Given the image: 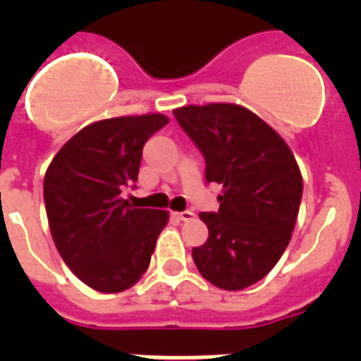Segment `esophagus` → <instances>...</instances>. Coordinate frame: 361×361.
I'll use <instances>...</instances> for the list:
<instances>
[{"instance_id": "esophagus-1", "label": "esophagus", "mask_w": 361, "mask_h": 361, "mask_svg": "<svg viewBox=\"0 0 361 361\" xmlns=\"http://www.w3.org/2000/svg\"><path fill=\"white\" fill-rule=\"evenodd\" d=\"M173 216H175V219L184 220V222H186V220L193 219V216H195V213H193V212H177V213H173Z\"/></svg>"}]
</instances>
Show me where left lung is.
I'll use <instances>...</instances> for the list:
<instances>
[{
    "label": "left lung",
    "instance_id": "left-lung-1",
    "mask_svg": "<svg viewBox=\"0 0 361 361\" xmlns=\"http://www.w3.org/2000/svg\"><path fill=\"white\" fill-rule=\"evenodd\" d=\"M173 116L206 159V180L222 186L216 213H200L206 244L191 255L204 279L226 291L269 273L291 240L302 173L291 148L257 114L233 103L188 104Z\"/></svg>",
    "mask_w": 361,
    "mask_h": 361
}]
</instances>
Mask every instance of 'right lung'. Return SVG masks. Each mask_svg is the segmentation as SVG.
Instances as JSON below:
<instances>
[{
    "label": "right lung",
    "instance_id": "right-lung-1",
    "mask_svg": "<svg viewBox=\"0 0 361 361\" xmlns=\"http://www.w3.org/2000/svg\"><path fill=\"white\" fill-rule=\"evenodd\" d=\"M170 123L162 114L103 119L79 130L47 168L43 197L54 244L81 282L99 293L135 286L170 213L130 206L142 146Z\"/></svg>",
    "mask_w": 361,
    "mask_h": 361
}]
</instances>
